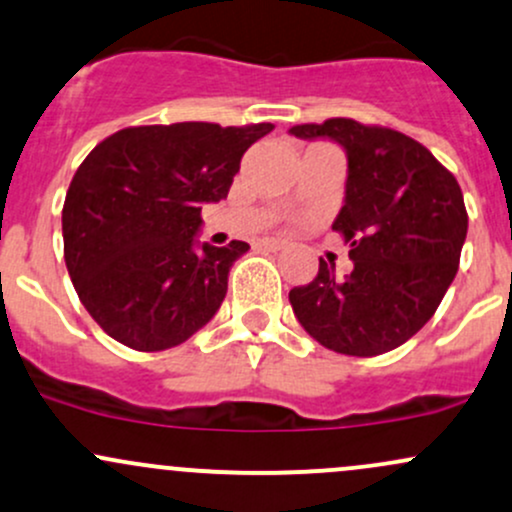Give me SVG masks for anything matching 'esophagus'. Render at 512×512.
<instances>
[{"label":"esophagus","mask_w":512,"mask_h":512,"mask_svg":"<svg viewBox=\"0 0 512 512\" xmlns=\"http://www.w3.org/2000/svg\"><path fill=\"white\" fill-rule=\"evenodd\" d=\"M260 245L262 247H267V250H284V240H279V238H265V240H260Z\"/></svg>","instance_id":"obj_1"}]
</instances>
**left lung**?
Segmentation results:
<instances>
[{
  "label": "left lung",
  "mask_w": 512,
  "mask_h": 512,
  "mask_svg": "<svg viewBox=\"0 0 512 512\" xmlns=\"http://www.w3.org/2000/svg\"><path fill=\"white\" fill-rule=\"evenodd\" d=\"M289 133L345 150V204L333 230L355 265L335 277L320 260L316 279L289 291L294 316L340 355L389 352L435 316L457 274L469 226L462 189L425 145L391 128L328 119Z\"/></svg>",
  "instance_id": "left-lung-1"
}]
</instances>
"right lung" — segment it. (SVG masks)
Segmentation results:
<instances>
[{"mask_svg": "<svg viewBox=\"0 0 512 512\" xmlns=\"http://www.w3.org/2000/svg\"><path fill=\"white\" fill-rule=\"evenodd\" d=\"M272 128H123L84 157L63 206L65 265L106 335L160 352L216 316L230 267L250 245L199 243L201 206L226 199L245 150Z\"/></svg>", "mask_w": 512, "mask_h": 512, "instance_id": "obj_1", "label": "right lung"}]
</instances>
